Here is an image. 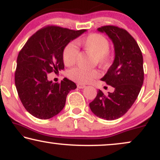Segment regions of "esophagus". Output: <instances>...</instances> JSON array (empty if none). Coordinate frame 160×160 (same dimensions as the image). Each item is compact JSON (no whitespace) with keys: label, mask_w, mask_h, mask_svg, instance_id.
<instances>
[{"label":"esophagus","mask_w":160,"mask_h":160,"mask_svg":"<svg viewBox=\"0 0 160 160\" xmlns=\"http://www.w3.org/2000/svg\"><path fill=\"white\" fill-rule=\"evenodd\" d=\"M85 87H86L85 85H82V84H80V83L78 84V88H79V89H83V88Z\"/></svg>","instance_id":"1"}]
</instances>
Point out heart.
<instances>
[{
    "mask_svg": "<svg viewBox=\"0 0 160 160\" xmlns=\"http://www.w3.org/2000/svg\"><path fill=\"white\" fill-rule=\"evenodd\" d=\"M80 44L89 54L95 57V62L101 65H106L111 59L109 42L105 37L99 34H91L80 41ZM78 56V47L74 43L66 45L62 53L64 64L66 66L73 65ZM99 76L97 70H86L81 68H74L68 71V77L71 80L80 82L88 83Z\"/></svg>",
    "mask_w": 160,
    "mask_h": 160,
    "instance_id": "heart-1",
    "label": "heart"
}]
</instances>
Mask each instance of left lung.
Segmentation results:
<instances>
[{
	"instance_id": "1",
	"label": "left lung",
	"mask_w": 160,
	"mask_h": 160,
	"mask_svg": "<svg viewBox=\"0 0 160 160\" xmlns=\"http://www.w3.org/2000/svg\"><path fill=\"white\" fill-rule=\"evenodd\" d=\"M98 31L105 33L114 47V60L102 78L114 91L104 95L99 89L89 108L97 117L113 120L128 111L140 92L144 82L143 56L137 42L125 29L105 25Z\"/></svg>"
}]
</instances>
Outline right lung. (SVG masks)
<instances>
[{
    "mask_svg": "<svg viewBox=\"0 0 160 160\" xmlns=\"http://www.w3.org/2000/svg\"><path fill=\"white\" fill-rule=\"evenodd\" d=\"M85 32V29L47 26L34 33L21 49L17 57L15 84L22 103L32 116L47 120L65 107L66 97L76 89V84L67 78L54 83L49 81L47 74L64 69V49Z\"/></svg>",
    "mask_w": 160,
    "mask_h": 160,
    "instance_id": "obj_1",
    "label": "right lung"
}]
</instances>
